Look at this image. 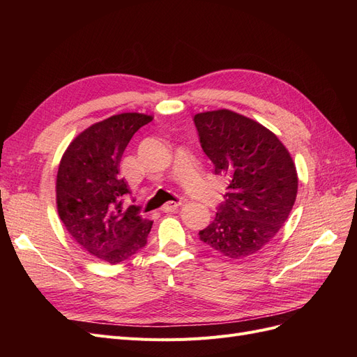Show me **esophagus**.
<instances>
[{
	"label": "esophagus",
	"instance_id": "1",
	"mask_svg": "<svg viewBox=\"0 0 357 357\" xmlns=\"http://www.w3.org/2000/svg\"><path fill=\"white\" fill-rule=\"evenodd\" d=\"M178 208H180V202L169 201L164 205V207H162V211H164V213H176Z\"/></svg>",
	"mask_w": 357,
	"mask_h": 357
}]
</instances>
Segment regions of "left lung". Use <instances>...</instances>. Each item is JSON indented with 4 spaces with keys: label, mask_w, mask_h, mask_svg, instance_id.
Here are the masks:
<instances>
[{
    "label": "left lung",
    "mask_w": 357,
    "mask_h": 357,
    "mask_svg": "<svg viewBox=\"0 0 357 357\" xmlns=\"http://www.w3.org/2000/svg\"><path fill=\"white\" fill-rule=\"evenodd\" d=\"M193 121L214 174L228 180L226 201L199 238L229 259L252 256L274 238L294 208L295 162L278 137L250 117L220 109Z\"/></svg>",
    "instance_id": "obj_1"
}]
</instances>
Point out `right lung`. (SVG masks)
Masks as SVG:
<instances>
[{"label": "right lung", "mask_w": 357, "mask_h": 357, "mask_svg": "<svg viewBox=\"0 0 357 357\" xmlns=\"http://www.w3.org/2000/svg\"><path fill=\"white\" fill-rule=\"evenodd\" d=\"M144 113H121L86 128L63 152L56 174V208L62 225L83 250L116 265L147 243L153 222L137 207L122 208L128 183L119 176L122 155Z\"/></svg>", "instance_id": "add662e5"}]
</instances>
